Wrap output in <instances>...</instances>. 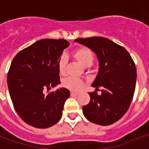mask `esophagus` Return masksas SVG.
<instances>
[{
  "instance_id": "obj_1",
  "label": "esophagus",
  "mask_w": 149,
  "mask_h": 149,
  "mask_svg": "<svg viewBox=\"0 0 149 149\" xmlns=\"http://www.w3.org/2000/svg\"><path fill=\"white\" fill-rule=\"evenodd\" d=\"M70 95H71L72 97H75V96H77L78 93H75V92H71V93H70Z\"/></svg>"
}]
</instances>
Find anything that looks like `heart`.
<instances>
[{
    "instance_id": "obj_1",
    "label": "heart",
    "mask_w": 149,
    "mask_h": 149,
    "mask_svg": "<svg viewBox=\"0 0 149 149\" xmlns=\"http://www.w3.org/2000/svg\"><path fill=\"white\" fill-rule=\"evenodd\" d=\"M72 56L84 67H90L93 64L95 55L93 51L86 46H82L75 49L72 53ZM67 59L65 56H61L58 61V70L60 74L65 75L67 69ZM63 85L69 90L78 92L84 85V82L80 79L75 77H68L63 81Z\"/></svg>"
}]
</instances>
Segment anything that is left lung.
<instances>
[{"label": "left lung", "instance_id": "left-lung-1", "mask_svg": "<svg viewBox=\"0 0 149 149\" xmlns=\"http://www.w3.org/2000/svg\"><path fill=\"white\" fill-rule=\"evenodd\" d=\"M78 42L90 48L99 61V71L92 86L102 94L89 93L90 102L83 106L87 120L100 125L115 123L128 111L134 95L136 68L126 49L101 37L77 38Z\"/></svg>", "mask_w": 149, "mask_h": 149}]
</instances>
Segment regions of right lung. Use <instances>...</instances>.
<instances>
[{
	"mask_svg": "<svg viewBox=\"0 0 149 149\" xmlns=\"http://www.w3.org/2000/svg\"><path fill=\"white\" fill-rule=\"evenodd\" d=\"M69 45L65 39H43L18 52L7 76L8 92L16 112L26 124L45 128L61 118L69 90L61 88L48 94L61 83L58 61Z\"/></svg>",
	"mask_w": 149,
	"mask_h": 149,
	"instance_id": "obj_1",
	"label": "right lung"
}]
</instances>
